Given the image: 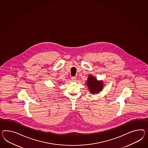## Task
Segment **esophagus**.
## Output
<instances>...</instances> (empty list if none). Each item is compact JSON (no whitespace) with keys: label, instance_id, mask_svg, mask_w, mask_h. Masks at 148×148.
I'll return each mask as SVG.
<instances>
[{"label":"esophagus","instance_id":"34e87169","mask_svg":"<svg viewBox=\"0 0 148 148\" xmlns=\"http://www.w3.org/2000/svg\"><path fill=\"white\" fill-rule=\"evenodd\" d=\"M71 80H72V81H76V77H71Z\"/></svg>","mask_w":148,"mask_h":148}]
</instances>
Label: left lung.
Masks as SVG:
<instances>
[{
	"label": "left lung",
	"mask_w": 148,
	"mask_h": 148,
	"mask_svg": "<svg viewBox=\"0 0 148 148\" xmlns=\"http://www.w3.org/2000/svg\"><path fill=\"white\" fill-rule=\"evenodd\" d=\"M87 85L90 92L94 94L101 91L103 87L102 82H98L92 75H90L88 77Z\"/></svg>",
	"instance_id": "left-lung-1"
}]
</instances>
